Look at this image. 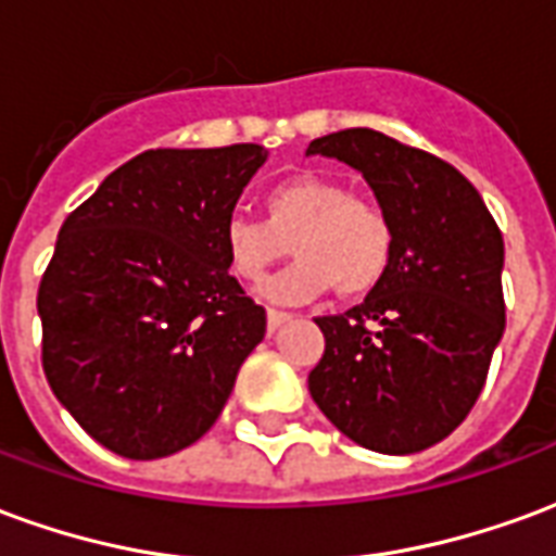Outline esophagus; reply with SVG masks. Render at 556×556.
<instances>
[{"label":"esophagus","instance_id":"obj_1","mask_svg":"<svg viewBox=\"0 0 556 556\" xmlns=\"http://www.w3.org/2000/svg\"><path fill=\"white\" fill-rule=\"evenodd\" d=\"M291 315L289 313H279V309H267V330H277L289 321Z\"/></svg>","mask_w":556,"mask_h":556}]
</instances>
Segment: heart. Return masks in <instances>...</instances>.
Wrapping results in <instances>:
<instances>
[{
  "label": "heart",
  "mask_w": 556,
  "mask_h": 556,
  "mask_svg": "<svg viewBox=\"0 0 556 556\" xmlns=\"http://www.w3.org/2000/svg\"><path fill=\"white\" fill-rule=\"evenodd\" d=\"M294 250V265L267 282L274 303H306L330 286L342 298H363L384 282L396 250V226L384 205L351 193L327 175H294L267 187L262 219L229 214L219 250L235 279L258 286L270 265Z\"/></svg>",
  "instance_id": "1"
}]
</instances>
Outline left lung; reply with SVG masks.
Segmentation results:
<instances>
[{"label": "left lung", "instance_id": "8db88e82", "mask_svg": "<svg viewBox=\"0 0 556 556\" xmlns=\"http://www.w3.org/2000/svg\"><path fill=\"white\" fill-rule=\"evenodd\" d=\"M349 163L396 226L384 282L349 313L321 315L309 393L366 450L408 455L443 441L477 405L506 327L503 235L462 172L369 127L313 139Z\"/></svg>", "mask_w": 556, "mask_h": 556}]
</instances>
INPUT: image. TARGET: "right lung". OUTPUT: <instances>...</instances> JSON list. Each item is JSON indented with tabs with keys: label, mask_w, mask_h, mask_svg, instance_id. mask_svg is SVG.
<instances>
[{
	"label": "right lung",
	"mask_w": 556,
	"mask_h": 556,
	"mask_svg": "<svg viewBox=\"0 0 556 556\" xmlns=\"http://www.w3.org/2000/svg\"><path fill=\"white\" fill-rule=\"evenodd\" d=\"M265 160L253 142L151 148L62 223L38 286L43 375L106 450L151 462L199 441L265 339L219 250Z\"/></svg>",
	"instance_id": "add662e5"
}]
</instances>
